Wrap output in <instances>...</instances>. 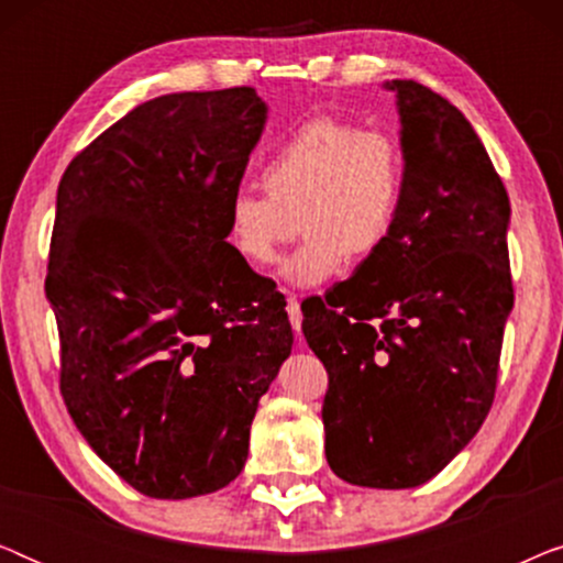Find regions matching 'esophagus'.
I'll list each match as a JSON object with an SVG mask.
<instances>
[{
  "mask_svg": "<svg viewBox=\"0 0 563 563\" xmlns=\"http://www.w3.org/2000/svg\"><path fill=\"white\" fill-rule=\"evenodd\" d=\"M287 314H289L291 328H295V333L299 335V330H302V310H299V299L295 295L287 297Z\"/></svg>",
  "mask_w": 563,
  "mask_h": 563,
  "instance_id": "34e87169",
  "label": "esophagus"
}]
</instances>
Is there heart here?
Returning <instances> with one entry per match:
<instances>
[{"instance_id":"1","label":"heart","mask_w":563,"mask_h":563,"mask_svg":"<svg viewBox=\"0 0 563 563\" xmlns=\"http://www.w3.org/2000/svg\"><path fill=\"white\" fill-rule=\"evenodd\" d=\"M266 191L228 199V243L245 264L272 266L305 230L284 274L314 287L345 261L372 258L395 235L407 197V156L397 135L356 122L314 118L297 128L261 168ZM300 225H296V220Z\"/></svg>"}]
</instances>
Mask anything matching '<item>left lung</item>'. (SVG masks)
I'll list each match as a JSON object with an SVG mask.
<instances>
[{
	"mask_svg": "<svg viewBox=\"0 0 563 563\" xmlns=\"http://www.w3.org/2000/svg\"><path fill=\"white\" fill-rule=\"evenodd\" d=\"M407 197L391 241L335 295L302 305L328 368L325 456L349 484L410 489L476 435L512 310L510 199L472 122L395 79Z\"/></svg>",
	"mask_w": 563,
	"mask_h": 563,
	"instance_id": "1",
	"label": "left lung"
}]
</instances>
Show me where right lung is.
I'll return each mask as SVG.
<instances>
[{"mask_svg":"<svg viewBox=\"0 0 563 563\" xmlns=\"http://www.w3.org/2000/svg\"><path fill=\"white\" fill-rule=\"evenodd\" d=\"M266 125L251 87L137 104L64 172L45 295L60 395L145 497L222 489L291 353L284 295L230 249L228 199Z\"/></svg>","mask_w":563,"mask_h":563,"instance_id":"1","label":"right lung"}]
</instances>
